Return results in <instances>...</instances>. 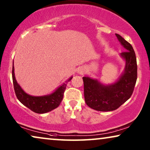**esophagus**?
<instances>
[{"mask_svg":"<svg viewBox=\"0 0 150 150\" xmlns=\"http://www.w3.org/2000/svg\"><path fill=\"white\" fill-rule=\"evenodd\" d=\"M79 73H80V74H83V71L80 70V71H79Z\"/></svg>","mask_w":150,"mask_h":150,"instance_id":"esophagus-1","label":"esophagus"}]
</instances>
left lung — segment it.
I'll return each instance as SVG.
<instances>
[{
  "label": "left lung",
  "mask_w": 150,
  "mask_h": 150,
  "mask_svg": "<svg viewBox=\"0 0 150 150\" xmlns=\"http://www.w3.org/2000/svg\"><path fill=\"white\" fill-rule=\"evenodd\" d=\"M126 51L121 56L126 60L125 71L120 79L111 85L105 86L97 80L83 77L84 96L87 105L98 111L117 109L131 97L137 79L136 54L132 45L122 36L115 34Z\"/></svg>",
  "instance_id": "left-lung-1"
}]
</instances>
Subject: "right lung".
Returning <instances> with one entry per match:
<instances>
[{"mask_svg":"<svg viewBox=\"0 0 150 150\" xmlns=\"http://www.w3.org/2000/svg\"><path fill=\"white\" fill-rule=\"evenodd\" d=\"M72 77L67 80L65 83H63L54 93L50 95L36 97V96L28 95L21 89V87L16 82L14 75L13 64L12 68V79H13L14 91L16 97L22 104L36 113H46L58 107L63 100V93L66 89L67 82L70 81Z\"/></svg>","mask_w":150,"mask_h":150,"instance_id":"obj_1","label":"right lung"}]
</instances>
